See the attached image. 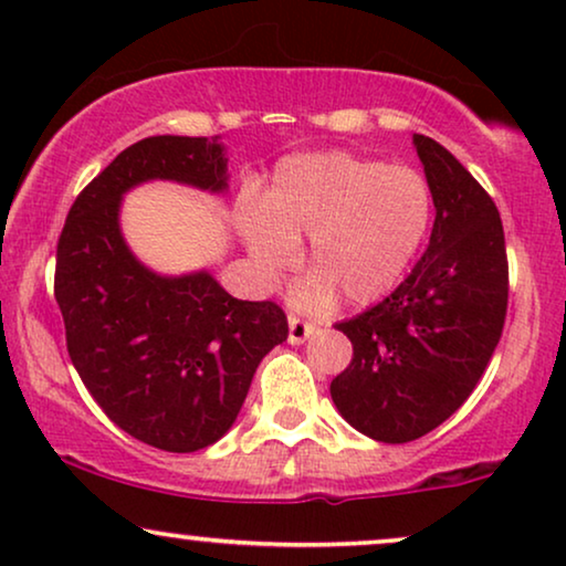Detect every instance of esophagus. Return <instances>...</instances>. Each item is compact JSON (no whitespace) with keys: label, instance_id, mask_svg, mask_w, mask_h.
Here are the masks:
<instances>
[{"label":"esophagus","instance_id":"1","mask_svg":"<svg viewBox=\"0 0 566 566\" xmlns=\"http://www.w3.org/2000/svg\"><path fill=\"white\" fill-rule=\"evenodd\" d=\"M314 329H316V324L304 319V316H296V314L289 316V343L291 345L306 343V339L314 335Z\"/></svg>","mask_w":566,"mask_h":566}]
</instances>
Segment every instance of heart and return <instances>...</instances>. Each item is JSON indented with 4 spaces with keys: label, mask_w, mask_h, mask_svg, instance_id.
Wrapping results in <instances>:
<instances>
[{
    "label": "heart",
    "mask_w": 566,
    "mask_h": 566,
    "mask_svg": "<svg viewBox=\"0 0 566 566\" xmlns=\"http://www.w3.org/2000/svg\"><path fill=\"white\" fill-rule=\"evenodd\" d=\"M430 216V190L415 169L324 151L281 161L260 203L244 200L237 221L265 275L291 268L298 239L312 237L316 273L293 289V301L319 308L335 289L350 304H370L397 289Z\"/></svg>",
    "instance_id": "obj_1"
}]
</instances>
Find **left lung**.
<instances>
[{
  "mask_svg": "<svg viewBox=\"0 0 566 566\" xmlns=\"http://www.w3.org/2000/svg\"><path fill=\"white\" fill-rule=\"evenodd\" d=\"M436 223L430 244L384 301L335 327L353 360L332 378L339 415L363 436L409 443L476 389L507 316V250L497 206L430 136H415Z\"/></svg>",
  "mask_w": 566,
  "mask_h": 566,
  "instance_id": "left-lung-1",
  "label": "left lung"
}]
</instances>
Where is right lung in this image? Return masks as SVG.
I'll list each match as a JSON object with an SVG mask.
<instances>
[{
  "label": "right lung",
  "mask_w": 566,
  "mask_h": 566,
  "mask_svg": "<svg viewBox=\"0 0 566 566\" xmlns=\"http://www.w3.org/2000/svg\"><path fill=\"white\" fill-rule=\"evenodd\" d=\"M154 177L223 190L221 144L151 136L123 149L69 208L53 296L69 358L99 409L146 446L190 453L234 424L289 319L275 301H239L208 273L154 275L128 252L120 196Z\"/></svg>",
  "instance_id": "obj_1"
}]
</instances>
